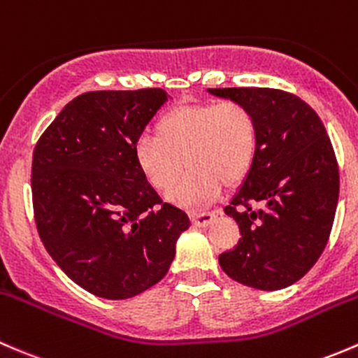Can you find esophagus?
I'll return each mask as SVG.
<instances>
[{"label":"esophagus","instance_id":"obj_1","mask_svg":"<svg viewBox=\"0 0 358 358\" xmlns=\"http://www.w3.org/2000/svg\"><path fill=\"white\" fill-rule=\"evenodd\" d=\"M213 219H215V213L213 212H193L191 213V220H193L194 226H198V227H206Z\"/></svg>","mask_w":358,"mask_h":358}]
</instances>
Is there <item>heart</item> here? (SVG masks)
I'll use <instances>...</instances> for the list:
<instances>
[{
    "mask_svg": "<svg viewBox=\"0 0 358 358\" xmlns=\"http://www.w3.org/2000/svg\"><path fill=\"white\" fill-rule=\"evenodd\" d=\"M259 146V125L252 110L238 101L179 106L160 117L152 138H141L134 155L146 180L171 200L198 208L215 200L224 187L248 176Z\"/></svg>",
    "mask_w": 358,
    "mask_h": 358,
    "instance_id": "heart-1",
    "label": "heart"
}]
</instances>
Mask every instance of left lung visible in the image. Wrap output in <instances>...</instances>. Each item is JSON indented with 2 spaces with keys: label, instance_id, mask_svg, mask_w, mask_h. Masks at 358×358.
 Returning a JSON list of instances; mask_svg holds the SVG:
<instances>
[{
  "label": "left lung",
  "instance_id": "1",
  "mask_svg": "<svg viewBox=\"0 0 358 358\" xmlns=\"http://www.w3.org/2000/svg\"><path fill=\"white\" fill-rule=\"evenodd\" d=\"M243 103L259 125V146L245 182L224 208L238 222L222 271L255 289L274 291L303 278L324 252L340 194L336 155L322 120L294 94L271 87H217Z\"/></svg>",
  "mask_w": 358,
  "mask_h": 358
}]
</instances>
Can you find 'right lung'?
I'll return each mask as SVG.
<instances>
[{
    "instance_id": "obj_1",
    "label": "right lung",
    "mask_w": 358,
    "mask_h": 358,
    "mask_svg": "<svg viewBox=\"0 0 358 358\" xmlns=\"http://www.w3.org/2000/svg\"><path fill=\"white\" fill-rule=\"evenodd\" d=\"M165 101L160 87L90 91L67 103L36 143L39 238L58 267L96 296L125 300L162 281L191 226L136 162V145Z\"/></svg>"
}]
</instances>
